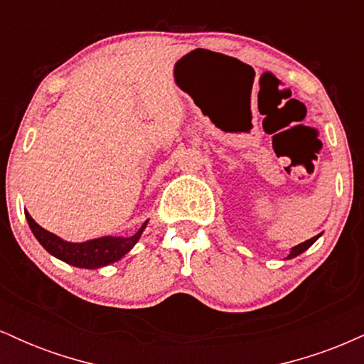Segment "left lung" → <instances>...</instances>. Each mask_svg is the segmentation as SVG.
<instances>
[{
  "label": "left lung",
  "instance_id": "1",
  "mask_svg": "<svg viewBox=\"0 0 364 364\" xmlns=\"http://www.w3.org/2000/svg\"><path fill=\"white\" fill-rule=\"evenodd\" d=\"M318 237H320V235H318V236H313L311 240H308V241H304V243H301V245L294 246V248L291 250V253H289V258H292V257H298V255H299V253H303L304 250H308V248H310V246H311L313 243H315V241L318 240Z\"/></svg>",
  "mask_w": 364,
  "mask_h": 364
}]
</instances>
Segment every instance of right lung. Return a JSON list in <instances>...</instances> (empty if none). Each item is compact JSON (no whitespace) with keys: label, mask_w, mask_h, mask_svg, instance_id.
<instances>
[{"label":"right lung","mask_w":364,"mask_h":364,"mask_svg":"<svg viewBox=\"0 0 364 364\" xmlns=\"http://www.w3.org/2000/svg\"><path fill=\"white\" fill-rule=\"evenodd\" d=\"M25 217H27V223L31 225L36 240L44 246V250H48L53 257L60 258V260L73 267H80V269H99V267L118 262L135 246L149 223V220H145L139 231L129 237L104 236L85 241V243H68V241H63L61 237L41 228L28 212H25Z\"/></svg>","instance_id":"right-lung-1"}]
</instances>
